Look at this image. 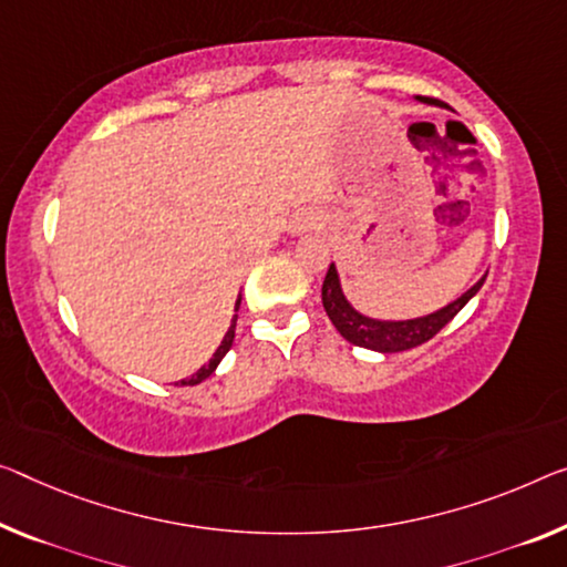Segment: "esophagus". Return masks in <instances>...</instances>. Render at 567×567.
Returning a JSON list of instances; mask_svg holds the SVG:
<instances>
[{
  "label": "esophagus",
  "mask_w": 567,
  "mask_h": 567,
  "mask_svg": "<svg viewBox=\"0 0 567 567\" xmlns=\"http://www.w3.org/2000/svg\"><path fill=\"white\" fill-rule=\"evenodd\" d=\"M317 225H319L317 215H311V213H301V215H296V217H293L291 225H289V230H291L293 235H303V233H311L313 228H317Z\"/></svg>",
  "instance_id": "34e87169"
}]
</instances>
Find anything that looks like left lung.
Listing matches in <instances>:
<instances>
[{"label":"left lung","instance_id":"1","mask_svg":"<svg viewBox=\"0 0 567 567\" xmlns=\"http://www.w3.org/2000/svg\"><path fill=\"white\" fill-rule=\"evenodd\" d=\"M421 103H431V106H441L439 101L431 99H421ZM486 274L478 278V281L466 289L458 299L449 301L446 307L435 309L431 313H423V317H413V319H374L368 317V313L357 311L350 299H347L342 291V281H339V271L337 266H329V271L324 276V284H321V303H324L327 317L332 319V324L337 327V332L342 334L347 342H352L357 347H364V350L372 352H403V350H413V347L429 342L431 337L441 332L443 327L449 324L456 313L466 307L468 301L474 299L478 289L484 286Z\"/></svg>","mask_w":567,"mask_h":567}]
</instances>
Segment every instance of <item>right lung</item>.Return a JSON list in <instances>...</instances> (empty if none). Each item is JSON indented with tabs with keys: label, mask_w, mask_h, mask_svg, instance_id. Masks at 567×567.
I'll list each match as a JSON object with an SVG mask.
<instances>
[{
	"label": "right lung",
	"mask_w": 567,
	"mask_h": 567,
	"mask_svg": "<svg viewBox=\"0 0 567 567\" xmlns=\"http://www.w3.org/2000/svg\"><path fill=\"white\" fill-rule=\"evenodd\" d=\"M238 309H240V296H238V301H235V311H238ZM235 321H238V313H233V319H230V327H228V332H225V337H223L220 347H217L215 354L210 357V362L203 364V368H199V370L193 374V378L182 380V385H197V382L207 380V378H210V374L217 370V364H220L223 357L228 354V350H230V347H233V339H235Z\"/></svg>",
	"instance_id": "right-lung-1"
}]
</instances>
